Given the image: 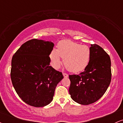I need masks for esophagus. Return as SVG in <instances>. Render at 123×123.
I'll return each mask as SVG.
<instances>
[{"label": "esophagus", "mask_w": 123, "mask_h": 123, "mask_svg": "<svg viewBox=\"0 0 123 123\" xmlns=\"http://www.w3.org/2000/svg\"><path fill=\"white\" fill-rule=\"evenodd\" d=\"M63 76L65 78H67V77H68V76H69L68 74H66V73H63Z\"/></svg>", "instance_id": "34e87169"}]
</instances>
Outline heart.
<instances>
[{
	"label": "heart",
	"mask_w": 123,
	"mask_h": 123,
	"mask_svg": "<svg viewBox=\"0 0 123 123\" xmlns=\"http://www.w3.org/2000/svg\"><path fill=\"white\" fill-rule=\"evenodd\" d=\"M91 56L90 47L70 40L60 42L57 50L53 49L50 54L52 65L55 69L60 67L62 58L66 68L74 73L82 71L88 66Z\"/></svg>",
	"instance_id": "heart-1"
}]
</instances>
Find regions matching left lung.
Instances as JSON below:
<instances>
[{
  "mask_svg": "<svg viewBox=\"0 0 123 123\" xmlns=\"http://www.w3.org/2000/svg\"><path fill=\"white\" fill-rule=\"evenodd\" d=\"M90 61L83 72L69 75V92L80 105H88L99 99L111 81V61L109 55L97 44H91Z\"/></svg>",
  "mask_w": 123,
  "mask_h": 123,
  "instance_id": "1",
  "label": "left lung"
}]
</instances>
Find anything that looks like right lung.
Here are the masks:
<instances>
[{
	"label": "right lung",
	"instance_id": "1",
	"mask_svg": "<svg viewBox=\"0 0 123 123\" xmlns=\"http://www.w3.org/2000/svg\"><path fill=\"white\" fill-rule=\"evenodd\" d=\"M54 44L51 41L32 39L24 43L12 60L11 79L15 91L24 102L43 107L53 99L62 73L50 66V54Z\"/></svg>",
	"mask_w": 123,
	"mask_h": 123
}]
</instances>
